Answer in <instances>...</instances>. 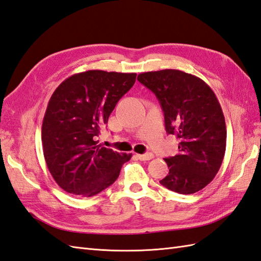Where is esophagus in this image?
Here are the masks:
<instances>
[{"label":"esophagus","instance_id":"1","mask_svg":"<svg viewBox=\"0 0 261 261\" xmlns=\"http://www.w3.org/2000/svg\"><path fill=\"white\" fill-rule=\"evenodd\" d=\"M136 156L139 160H141V161H149V160H152L153 158H154V155H153V153H151V152L145 153V154H137Z\"/></svg>","mask_w":261,"mask_h":261}]
</instances>
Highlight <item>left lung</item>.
I'll return each instance as SVG.
<instances>
[{
	"label": "left lung",
	"instance_id": "1",
	"mask_svg": "<svg viewBox=\"0 0 261 261\" xmlns=\"http://www.w3.org/2000/svg\"><path fill=\"white\" fill-rule=\"evenodd\" d=\"M138 80L156 96L165 130L179 140L178 153L164 159L160 181L178 194H193L215 177L226 150V123L215 93L204 80L177 69L142 72Z\"/></svg>",
	"mask_w": 261,
	"mask_h": 261
}]
</instances>
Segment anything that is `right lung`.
Here are the masks:
<instances>
[{"label":"right lung","mask_w":261,"mask_h":261,"mask_svg":"<svg viewBox=\"0 0 261 261\" xmlns=\"http://www.w3.org/2000/svg\"><path fill=\"white\" fill-rule=\"evenodd\" d=\"M136 78L135 72L87 70L65 79L51 95L42 125L43 152L51 176L67 193L98 194L131 159L96 139Z\"/></svg>","instance_id":"obj_1"}]
</instances>
